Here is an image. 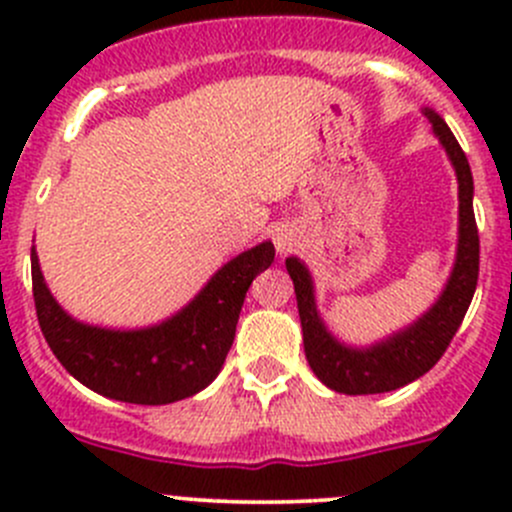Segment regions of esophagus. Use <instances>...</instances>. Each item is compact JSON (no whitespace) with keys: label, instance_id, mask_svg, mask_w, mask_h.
<instances>
[{"label":"esophagus","instance_id":"34e87169","mask_svg":"<svg viewBox=\"0 0 512 512\" xmlns=\"http://www.w3.org/2000/svg\"><path fill=\"white\" fill-rule=\"evenodd\" d=\"M272 242H275V250L280 252V255H287V252H292V247L297 245V232L289 225H280L272 232Z\"/></svg>","mask_w":512,"mask_h":512}]
</instances>
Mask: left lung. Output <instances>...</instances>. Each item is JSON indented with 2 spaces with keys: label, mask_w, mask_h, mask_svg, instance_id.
<instances>
[{
  "label": "left lung",
  "mask_w": 512,
  "mask_h": 512,
  "mask_svg": "<svg viewBox=\"0 0 512 512\" xmlns=\"http://www.w3.org/2000/svg\"><path fill=\"white\" fill-rule=\"evenodd\" d=\"M433 133L446 148L453 168L458 175V252L448 285L438 302L423 314L418 322L406 327L404 332L394 334L386 342L374 344L369 349H352L339 344L327 332L324 322L317 314L314 304L312 277L307 267L297 257H287V272L294 282L297 294L299 322L304 332V354L309 366L329 389L339 394L361 396V394H384V391L401 389L411 384L418 376L426 374L436 366L451 339L456 337L468 307H471L473 292L478 285L480 265V240L476 215H473V175L466 153L458 146L456 136L446 126L438 113L428 111Z\"/></svg>",
  "instance_id": "obj_1"
}]
</instances>
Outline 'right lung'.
<instances>
[{
  "label": "right lung",
  "instance_id": "add662e5",
  "mask_svg": "<svg viewBox=\"0 0 512 512\" xmlns=\"http://www.w3.org/2000/svg\"><path fill=\"white\" fill-rule=\"evenodd\" d=\"M275 260L262 242L230 260L203 292L158 327L116 332L71 319L51 297L32 250V289L41 334L81 384L108 399L160 406L188 399L220 374L252 280Z\"/></svg>",
  "mask_w": 512,
  "mask_h": 512
}]
</instances>
